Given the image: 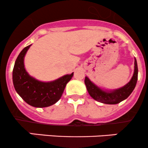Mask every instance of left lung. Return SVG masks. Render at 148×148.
Masks as SVG:
<instances>
[{
  "label": "left lung",
  "mask_w": 148,
  "mask_h": 148,
  "mask_svg": "<svg viewBox=\"0 0 148 148\" xmlns=\"http://www.w3.org/2000/svg\"><path fill=\"white\" fill-rule=\"evenodd\" d=\"M138 68L136 59H134V71L131 80L127 85L121 88L111 92L102 90L99 87L93 84L87 77H85V84L90 96L93 99L101 103L106 104H116L127 99L134 89L137 81Z\"/></svg>",
  "instance_id": "obj_1"
}]
</instances>
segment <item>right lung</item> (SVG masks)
<instances>
[{
  "instance_id": "obj_1",
  "label": "right lung",
  "mask_w": 148,
  "mask_h": 148,
  "mask_svg": "<svg viewBox=\"0 0 148 148\" xmlns=\"http://www.w3.org/2000/svg\"><path fill=\"white\" fill-rule=\"evenodd\" d=\"M32 45L20 52L13 70V83L20 96L32 106L47 107L60 100L66 84L71 80L73 73L52 82H41L29 76L24 68V58Z\"/></svg>"
}]
</instances>
